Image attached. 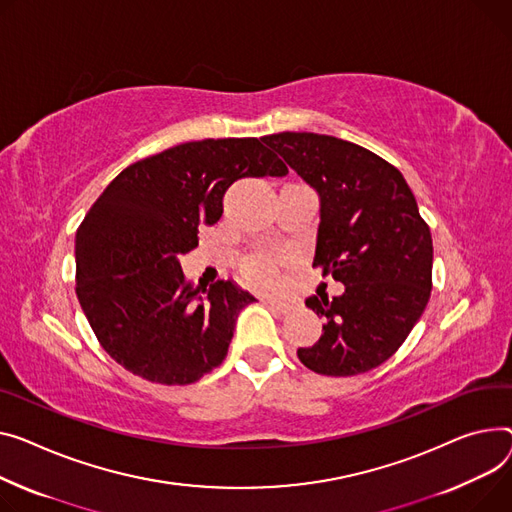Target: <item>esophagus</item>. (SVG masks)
<instances>
[{
  "instance_id": "obj_1",
  "label": "esophagus",
  "mask_w": 512,
  "mask_h": 512,
  "mask_svg": "<svg viewBox=\"0 0 512 512\" xmlns=\"http://www.w3.org/2000/svg\"><path fill=\"white\" fill-rule=\"evenodd\" d=\"M265 304L269 306V309H274L276 313H280V315H286V313H290L292 311V304L290 302H280V300H265Z\"/></svg>"
}]
</instances>
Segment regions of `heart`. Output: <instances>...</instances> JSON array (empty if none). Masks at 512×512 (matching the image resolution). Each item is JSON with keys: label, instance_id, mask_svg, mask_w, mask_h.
I'll use <instances>...</instances> for the list:
<instances>
[{"label": "heart", "instance_id": "obj_1", "mask_svg": "<svg viewBox=\"0 0 512 512\" xmlns=\"http://www.w3.org/2000/svg\"><path fill=\"white\" fill-rule=\"evenodd\" d=\"M245 278L249 280V284L263 288V290H271L278 286V271H276V259L274 257H255L253 261L247 263L245 267Z\"/></svg>", "mask_w": 512, "mask_h": 512}]
</instances>
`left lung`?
I'll use <instances>...</instances> for the list:
<instances>
[{"label": "left lung", "instance_id": "8db88e82", "mask_svg": "<svg viewBox=\"0 0 512 512\" xmlns=\"http://www.w3.org/2000/svg\"><path fill=\"white\" fill-rule=\"evenodd\" d=\"M261 142L319 195L313 265L344 284L309 296L323 335L298 348L327 377H354L389 360L422 317L432 290V236L403 175L381 156L333 135L282 131Z\"/></svg>", "mask_w": 512, "mask_h": 512}]
</instances>
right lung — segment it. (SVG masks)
I'll use <instances>...</instances> for the list:
<instances>
[{
    "instance_id": "right-lung-1",
    "label": "right lung",
    "mask_w": 512,
    "mask_h": 512,
    "mask_svg": "<svg viewBox=\"0 0 512 512\" xmlns=\"http://www.w3.org/2000/svg\"><path fill=\"white\" fill-rule=\"evenodd\" d=\"M284 175L261 140L224 138L168 148L109 183L76 232V294L115 362L160 385H191L222 364L255 296L230 280L195 290L179 257L222 218L234 181Z\"/></svg>"
}]
</instances>
